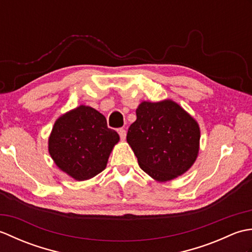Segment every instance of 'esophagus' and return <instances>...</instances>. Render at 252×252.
<instances>
[{"instance_id":"1","label":"esophagus","mask_w":252,"mask_h":252,"mask_svg":"<svg viewBox=\"0 0 252 252\" xmlns=\"http://www.w3.org/2000/svg\"><path fill=\"white\" fill-rule=\"evenodd\" d=\"M118 133H119L121 141H125V140H126V130H125V129H119V130H118Z\"/></svg>"}]
</instances>
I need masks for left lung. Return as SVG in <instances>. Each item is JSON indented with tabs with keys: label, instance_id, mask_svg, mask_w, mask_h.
Here are the masks:
<instances>
[{
	"label": "left lung",
	"instance_id": "obj_1",
	"mask_svg": "<svg viewBox=\"0 0 252 252\" xmlns=\"http://www.w3.org/2000/svg\"><path fill=\"white\" fill-rule=\"evenodd\" d=\"M126 142L138 165L155 181H172L187 172L199 153L200 127L189 112L173 101L144 100Z\"/></svg>",
	"mask_w": 252,
	"mask_h": 252
}]
</instances>
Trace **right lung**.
<instances>
[{
  "instance_id": "right-lung-1",
  "label": "right lung",
  "mask_w": 252,
  "mask_h": 252,
  "mask_svg": "<svg viewBox=\"0 0 252 252\" xmlns=\"http://www.w3.org/2000/svg\"><path fill=\"white\" fill-rule=\"evenodd\" d=\"M119 140L118 133L108 129L104 115L80 105L55 121L49 137V153L58 169L81 182L106 168Z\"/></svg>"
}]
</instances>
